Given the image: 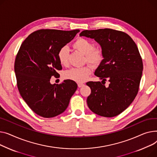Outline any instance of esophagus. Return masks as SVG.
I'll list each match as a JSON object with an SVG mask.
<instances>
[{
    "label": "esophagus",
    "mask_w": 157,
    "mask_h": 157,
    "mask_svg": "<svg viewBox=\"0 0 157 157\" xmlns=\"http://www.w3.org/2000/svg\"><path fill=\"white\" fill-rule=\"evenodd\" d=\"M78 87H83L84 86V84H82V83H78Z\"/></svg>",
    "instance_id": "1"
}]
</instances>
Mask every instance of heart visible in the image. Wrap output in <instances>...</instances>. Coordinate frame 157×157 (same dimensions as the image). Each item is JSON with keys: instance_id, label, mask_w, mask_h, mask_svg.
Masks as SVG:
<instances>
[{"instance_id": "1", "label": "heart", "mask_w": 157, "mask_h": 157, "mask_svg": "<svg viewBox=\"0 0 157 157\" xmlns=\"http://www.w3.org/2000/svg\"><path fill=\"white\" fill-rule=\"evenodd\" d=\"M72 46L75 50L85 55V61L90 64L92 66H98L103 59L104 52L103 49L99 47L94 48L93 42L87 39L78 38L73 43ZM57 56L61 65H68L69 52L67 46H63L59 49ZM91 71L92 70L89 66L82 68H71L64 72V77L80 83L87 80Z\"/></svg>"}]
</instances>
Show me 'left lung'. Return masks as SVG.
Here are the masks:
<instances>
[{
    "label": "left lung",
    "instance_id": "obj_1",
    "mask_svg": "<svg viewBox=\"0 0 157 157\" xmlns=\"http://www.w3.org/2000/svg\"><path fill=\"white\" fill-rule=\"evenodd\" d=\"M80 36L94 39L104 52L94 72L102 81L86 83L91 89L87 105L98 115L117 116L132 103L139 90L143 69L139 50L131 36L121 31L84 30ZM106 79L110 82L108 87L104 86Z\"/></svg>",
    "mask_w": 157,
    "mask_h": 157
}]
</instances>
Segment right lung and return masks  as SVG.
I'll use <instances>...</instances> for the list:
<instances>
[{
    "instance_id": "add662e5",
    "label": "right lung",
    "mask_w": 157,
    "mask_h": 157,
    "mask_svg": "<svg viewBox=\"0 0 157 157\" xmlns=\"http://www.w3.org/2000/svg\"><path fill=\"white\" fill-rule=\"evenodd\" d=\"M79 30L63 31L42 29L21 44L14 62L18 90L33 112L44 118L56 117L65 111L77 89L76 82L64 80L51 84V77L58 78L62 69L57 54L75 37Z\"/></svg>"
}]
</instances>
